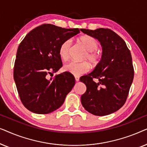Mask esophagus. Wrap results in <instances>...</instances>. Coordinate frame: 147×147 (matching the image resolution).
<instances>
[{"mask_svg": "<svg viewBox=\"0 0 147 147\" xmlns=\"http://www.w3.org/2000/svg\"><path fill=\"white\" fill-rule=\"evenodd\" d=\"M75 80H76V82H79V80H80L79 76H75Z\"/></svg>", "mask_w": 147, "mask_h": 147, "instance_id": "1", "label": "esophagus"}]
</instances>
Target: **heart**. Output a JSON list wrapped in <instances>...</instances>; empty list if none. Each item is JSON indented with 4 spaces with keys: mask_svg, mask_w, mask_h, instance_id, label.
Segmentation results:
<instances>
[{
    "mask_svg": "<svg viewBox=\"0 0 147 147\" xmlns=\"http://www.w3.org/2000/svg\"><path fill=\"white\" fill-rule=\"evenodd\" d=\"M80 41L88 52L85 59H88L93 65H96L100 60V55L96 50L99 47V43L95 38L91 36H84L80 39ZM71 41L67 39L64 41L60 45L59 55L61 59L66 60L69 57L71 51ZM90 69V64L88 61L77 62L71 61L63 66L64 71L69 72L74 76H80L88 72Z\"/></svg>",
    "mask_w": 147,
    "mask_h": 147,
    "instance_id": "1",
    "label": "heart"
}]
</instances>
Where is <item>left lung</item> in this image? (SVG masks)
<instances>
[{"instance_id": "obj_1", "label": "left lung", "mask_w": 147, "mask_h": 147, "mask_svg": "<svg viewBox=\"0 0 147 147\" xmlns=\"http://www.w3.org/2000/svg\"><path fill=\"white\" fill-rule=\"evenodd\" d=\"M97 39L102 46L101 59L95 69L80 80L86 91L81 97L84 108L94 115L106 116L119 110L125 103L134 78L132 56L125 41L108 29H81ZM98 80V83L93 78Z\"/></svg>"}]
</instances>
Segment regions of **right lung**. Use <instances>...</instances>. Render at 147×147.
Wrapping results in <instances>:
<instances>
[{
  "mask_svg": "<svg viewBox=\"0 0 147 147\" xmlns=\"http://www.w3.org/2000/svg\"><path fill=\"white\" fill-rule=\"evenodd\" d=\"M79 29H65L43 24L30 31L18 47L14 80L22 103L32 112L49 114L63 104L75 85L72 74L53 76L61 67L59 49L64 41L80 33Z\"/></svg>",
  "mask_w": 147,
  "mask_h": 147,
  "instance_id": "right-lung-1",
  "label": "right lung"
}]
</instances>
